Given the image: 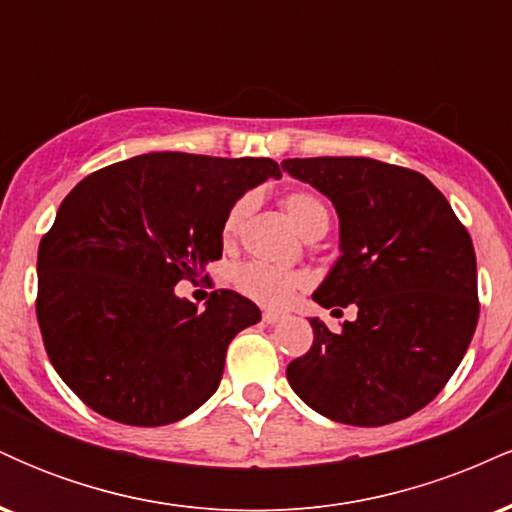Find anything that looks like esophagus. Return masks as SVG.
Returning <instances> with one entry per match:
<instances>
[{"label":"esophagus","mask_w":512,"mask_h":512,"mask_svg":"<svg viewBox=\"0 0 512 512\" xmlns=\"http://www.w3.org/2000/svg\"><path fill=\"white\" fill-rule=\"evenodd\" d=\"M281 317H284V315L276 313V310H264V313H262V320L267 322V325H276V322H279Z\"/></svg>","instance_id":"obj_1"}]
</instances>
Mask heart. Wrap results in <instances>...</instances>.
Returning <instances> with one entry per match:
<instances>
[{"label": "heart", "mask_w": 512, "mask_h": 512, "mask_svg": "<svg viewBox=\"0 0 512 512\" xmlns=\"http://www.w3.org/2000/svg\"><path fill=\"white\" fill-rule=\"evenodd\" d=\"M281 204H284L286 216H289L293 226L305 238H322L327 233V228H330V209L313 192H289V195L281 199ZM248 211V197H240L228 209L226 219H223V240H233L238 236ZM233 281H236L238 291L245 293L252 301L269 305V308H279V305H286L298 291H303L308 286V274L298 272V269L272 267V264L264 262H245L236 269Z\"/></svg>", "instance_id": "b5f03b06"}]
</instances>
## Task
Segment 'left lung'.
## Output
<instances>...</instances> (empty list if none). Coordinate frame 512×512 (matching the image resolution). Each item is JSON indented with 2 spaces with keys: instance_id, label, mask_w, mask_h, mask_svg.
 <instances>
[{
  "instance_id": "1",
  "label": "left lung",
  "mask_w": 512,
  "mask_h": 512,
  "mask_svg": "<svg viewBox=\"0 0 512 512\" xmlns=\"http://www.w3.org/2000/svg\"><path fill=\"white\" fill-rule=\"evenodd\" d=\"M281 168L330 197L339 257L313 298L358 315L286 368L298 397L327 419L385 426L424 409L460 366L479 320L477 255L426 175L375 158H286Z\"/></svg>"
}]
</instances>
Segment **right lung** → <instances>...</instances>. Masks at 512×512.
I'll list each match as a JSON object with an SVG mask.
<instances>
[{
    "instance_id": "1",
    "label": "right lung",
    "mask_w": 512,
    "mask_h": 512,
    "mask_svg": "<svg viewBox=\"0 0 512 512\" xmlns=\"http://www.w3.org/2000/svg\"><path fill=\"white\" fill-rule=\"evenodd\" d=\"M281 178L272 158L158 151L86 175L38 248L45 351L74 395L105 419L166 426L214 395L231 339L260 322L236 291L207 308L175 296L221 257L223 219Z\"/></svg>"
}]
</instances>
